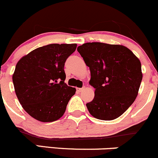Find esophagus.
Masks as SVG:
<instances>
[{
  "mask_svg": "<svg viewBox=\"0 0 158 158\" xmlns=\"http://www.w3.org/2000/svg\"><path fill=\"white\" fill-rule=\"evenodd\" d=\"M76 89H77V92H81V91L84 90V87H83V88H79V87H77Z\"/></svg>",
  "mask_w": 158,
  "mask_h": 158,
  "instance_id": "1",
  "label": "esophagus"
}]
</instances>
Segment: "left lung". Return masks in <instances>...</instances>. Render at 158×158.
I'll return each instance as SVG.
<instances>
[{
  "instance_id": "8db88e82",
  "label": "left lung",
  "mask_w": 158,
  "mask_h": 158,
  "mask_svg": "<svg viewBox=\"0 0 158 158\" xmlns=\"http://www.w3.org/2000/svg\"><path fill=\"white\" fill-rule=\"evenodd\" d=\"M90 71L94 98L86 104L96 118L113 120L134 103L142 80L141 61L127 47L87 43L77 47Z\"/></svg>"
}]
</instances>
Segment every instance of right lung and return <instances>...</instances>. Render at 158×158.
I'll return each instance as SVG.
<instances>
[{
  "label": "right lung",
  "mask_w": 158,
  "mask_h": 158,
  "mask_svg": "<svg viewBox=\"0 0 158 158\" xmlns=\"http://www.w3.org/2000/svg\"><path fill=\"white\" fill-rule=\"evenodd\" d=\"M77 44H50L21 58L13 74L16 95L29 115L43 123L64 115L76 92L64 83V63Z\"/></svg>",
  "instance_id": "obj_1"
}]
</instances>
